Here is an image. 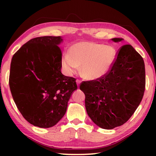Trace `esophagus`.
I'll list each match as a JSON object with an SVG mask.
<instances>
[{"instance_id":"obj_1","label":"esophagus","mask_w":156,"mask_h":156,"mask_svg":"<svg viewBox=\"0 0 156 156\" xmlns=\"http://www.w3.org/2000/svg\"><path fill=\"white\" fill-rule=\"evenodd\" d=\"M81 80H79V79H77V80H76V83H77V85L78 86H79L80 85V84L81 83Z\"/></svg>"}]
</instances>
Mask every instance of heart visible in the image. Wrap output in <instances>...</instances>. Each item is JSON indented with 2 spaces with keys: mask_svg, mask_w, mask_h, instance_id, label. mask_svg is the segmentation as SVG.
<instances>
[{
  "mask_svg": "<svg viewBox=\"0 0 156 156\" xmlns=\"http://www.w3.org/2000/svg\"><path fill=\"white\" fill-rule=\"evenodd\" d=\"M115 47L93 42H80L73 44L69 53H65L62 60L65 72L72 75L81 66L86 78L96 80L106 76L114 65L117 58Z\"/></svg>",
  "mask_w": 156,
  "mask_h": 156,
  "instance_id": "1",
  "label": "heart"
}]
</instances>
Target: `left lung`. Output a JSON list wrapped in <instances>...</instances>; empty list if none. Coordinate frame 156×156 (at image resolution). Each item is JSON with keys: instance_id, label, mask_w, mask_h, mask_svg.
<instances>
[{"instance_id": "left-lung-1", "label": "left lung", "mask_w": 156, "mask_h": 156, "mask_svg": "<svg viewBox=\"0 0 156 156\" xmlns=\"http://www.w3.org/2000/svg\"><path fill=\"white\" fill-rule=\"evenodd\" d=\"M112 40L118 43L123 39ZM117 54L115 64L106 76L83 81L80 85L85 95L88 115L96 125L105 129L125 124L139 106L145 89L142 57L131 44L122 46Z\"/></svg>"}]
</instances>
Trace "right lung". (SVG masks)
Here are the masks:
<instances>
[{
	"instance_id": "obj_1",
	"label": "right lung",
	"mask_w": 156,
	"mask_h": 156,
	"mask_svg": "<svg viewBox=\"0 0 156 156\" xmlns=\"http://www.w3.org/2000/svg\"><path fill=\"white\" fill-rule=\"evenodd\" d=\"M60 36L31 39L12 57L9 83L13 99L23 118L41 128L54 126L65 114L76 78L60 72Z\"/></svg>"
}]
</instances>
